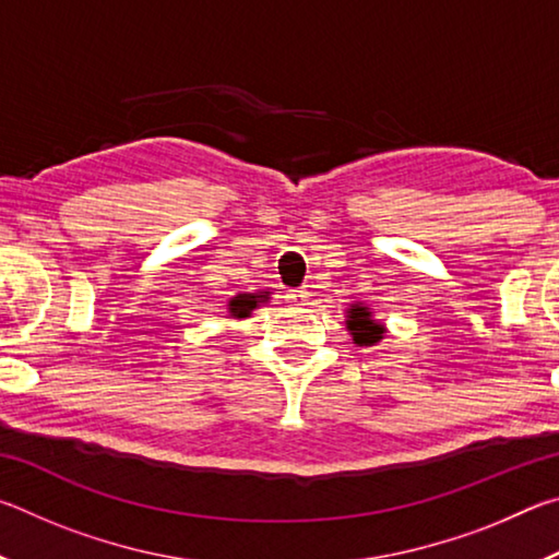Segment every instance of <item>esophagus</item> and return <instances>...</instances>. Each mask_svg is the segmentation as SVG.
Wrapping results in <instances>:
<instances>
[{
	"label": "esophagus",
	"instance_id": "esophagus-1",
	"mask_svg": "<svg viewBox=\"0 0 559 559\" xmlns=\"http://www.w3.org/2000/svg\"><path fill=\"white\" fill-rule=\"evenodd\" d=\"M290 302H296V306H306L308 302V298H310V290L306 288V286H300V288H293V290H288V296H286Z\"/></svg>",
	"mask_w": 559,
	"mask_h": 559
}]
</instances>
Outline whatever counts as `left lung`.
<instances>
[{
  "mask_svg": "<svg viewBox=\"0 0 559 559\" xmlns=\"http://www.w3.org/2000/svg\"><path fill=\"white\" fill-rule=\"evenodd\" d=\"M347 328L353 333V340L357 345H374L382 340L384 328L380 323H374L370 310L365 306H353L347 310Z\"/></svg>",
  "mask_w": 559,
  "mask_h": 559,
  "instance_id": "1",
  "label": "left lung"
}]
</instances>
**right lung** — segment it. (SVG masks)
I'll list each match as a JSON object with an SVG mask.
<instances>
[{
  "label": "right lung",
  "instance_id": "1",
  "mask_svg": "<svg viewBox=\"0 0 559 559\" xmlns=\"http://www.w3.org/2000/svg\"><path fill=\"white\" fill-rule=\"evenodd\" d=\"M259 298H263V296H236V298L229 302L231 316H236V318H246V316L251 313L253 308H257Z\"/></svg>",
  "mask_w": 559,
  "mask_h": 559
}]
</instances>
